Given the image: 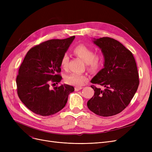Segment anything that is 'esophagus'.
Listing matches in <instances>:
<instances>
[{
  "label": "esophagus",
  "instance_id": "1",
  "mask_svg": "<svg viewBox=\"0 0 152 152\" xmlns=\"http://www.w3.org/2000/svg\"><path fill=\"white\" fill-rule=\"evenodd\" d=\"M82 89V87H78V86H77V87H75V91H79V90H81Z\"/></svg>",
  "mask_w": 152,
  "mask_h": 152
}]
</instances>
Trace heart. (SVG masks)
Returning <instances> with one entry per match:
<instances>
[{"label": "heart", "mask_w": 152, "mask_h": 152, "mask_svg": "<svg viewBox=\"0 0 152 152\" xmlns=\"http://www.w3.org/2000/svg\"><path fill=\"white\" fill-rule=\"evenodd\" d=\"M73 53L87 63V68L90 71L94 72L97 70L103 65L104 58L102 55H95L94 50L86 45H78L73 49ZM68 55L67 54H63L60 61L61 66L66 70L68 68ZM87 80L88 77L86 75L78 74V73H72L65 78L66 83L75 86H82Z\"/></svg>", "instance_id": "heart-1"}]
</instances>
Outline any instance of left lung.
I'll list each match as a JSON object with an SVG mask.
<instances>
[{"mask_svg":"<svg viewBox=\"0 0 152 152\" xmlns=\"http://www.w3.org/2000/svg\"><path fill=\"white\" fill-rule=\"evenodd\" d=\"M102 50L104 67L91 82L94 86L93 97L87 102L91 111L98 115L109 117L121 112L130 103L139 86V75L132 53L117 40L110 37L93 39Z\"/></svg>","mask_w":152,"mask_h":152,"instance_id":"obj_1","label":"left lung"}]
</instances>
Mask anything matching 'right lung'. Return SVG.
<instances>
[{
    "label": "right lung",
    "instance_id": "add662e5",
    "mask_svg": "<svg viewBox=\"0 0 152 152\" xmlns=\"http://www.w3.org/2000/svg\"><path fill=\"white\" fill-rule=\"evenodd\" d=\"M75 37L52 39L30 49L20 67L16 77L18 94L26 107L34 113L49 116L66 105L74 87L68 84L50 88L51 82H59L62 77L60 61Z\"/></svg>",
    "mask_w": 152,
    "mask_h": 152
}]
</instances>
